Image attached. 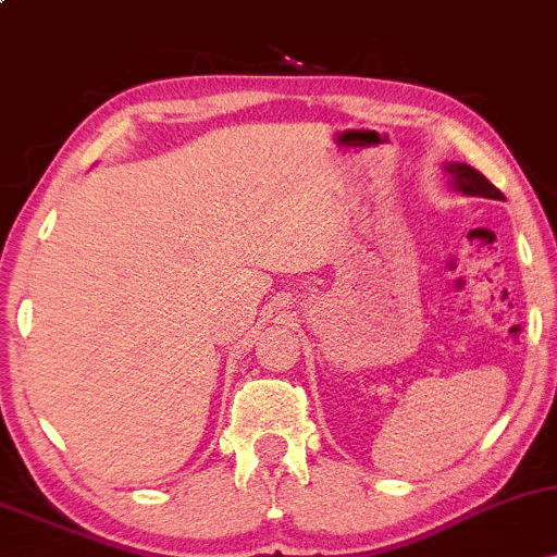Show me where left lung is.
Masks as SVG:
<instances>
[{
    "label": "left lung",
    "instance_id": "1",
    "mask_svg": "<svg viewBox=\"0 0 557 557\" xmlns=\"http://www.w3.org/2000/svg\"><path fill=\"white\" fill-rule=\"evenodd\" d=\"M445 172L450 175L453 188L461 190V194H466V196H482V198H497V201H505V196L500 194V190H497L495 185H492L487 177L482 175V172L469 168V164L450 162V164H445Z\"/></svg>",
    "mask_w": 557,
    "mask_h": 557
}]
</instances>
